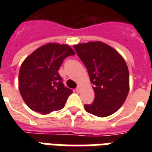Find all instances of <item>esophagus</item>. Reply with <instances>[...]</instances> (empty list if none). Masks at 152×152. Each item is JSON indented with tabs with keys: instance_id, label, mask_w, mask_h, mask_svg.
<instances>
[{
	"instance_id": "34e87169",
	"label": "esophagus",
	"mask_w": 152,
	"mask_h": 152,
	"mask_svg": "<svg viewBox=\"0 0 152 152\" xmlns=\"http://www.w3.org/2000/svg\"><path fill=\"white\" fill-rule=\"evenodd\" d=\"M80 86H77V87H76V92H77V93H79V92H80Z\"/></svg>"
}]
</instances>
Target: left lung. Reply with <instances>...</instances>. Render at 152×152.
I'll use <instances>...</instances> for the list:
<instances>
[{
  "label": "left lung",
  "instance_id": "1",
  "mask_svg": "<svg viewBox=\"0 0 152 152\" xmlns=\"http://www.w3.org/2000/svg\"><path fill=\"white\" fill-rule=\"evenodd\" d=\"M88 70L95 97L85 104L87 112L99 117L113 114L123 105L129 89V70L124 58L106 44L95 41L74 45Z\"/></svg>",
  "mask_w": 152,
  "mask_h": 152
}]
</instances>
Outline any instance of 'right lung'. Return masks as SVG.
<instances>
[{"mask_svg": "<svg viewBox=\"0 0 152 152\" xmlns=\"http://www.w3.org/2000/svg\"><path fill=\"white\" fill-rule=\"evenodd\" d=\"M74 54L66 45L51 43L38 48L23 61L18 87L29 108L48 114L64 107L72 89L64 86L58 71L63 60Z\"/></svg>", "mask_w": 152, "mask_h": 152, "instance_id": "1", "label": "right lung"}]
</instances>
